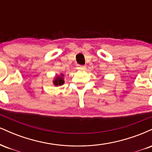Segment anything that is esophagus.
I'll list each match as a JSON object with an SVG mask.
<instances>
[{"label":"esophagus","mask_w":152,"mask_h":152,"mask_svg":"<svg viewBox=\"0 0 152 152\" xmlns=\"http://www.w3.org/2000/svg\"><path fill=\"white\" fill-rule=\"evenodd\" d=\"M76 69H78V70H81V71H83L86 69V66H81V65H78Z\"/></svg>","instance_id":"obj_1"}]
</instances>
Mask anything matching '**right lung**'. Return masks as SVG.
<instances>
[{"label": "right lung", "instance_id": "1", "mask_svg": "<svg viewBox=\"0 0 152 152\" xmlns=\"http://www.w3.org/2000/svg\"><path fill=\"white\" fill-rule=\"evenodd\" d=\"M61 76H63V74H61ZM53 83H54V85H56V86H58V85H62L64 84V78L62 77H60V76H57L56 78H55V80L53 81Z\"/></svg>", "mask_w": 152, "mask_h": 152}]
</instances>
